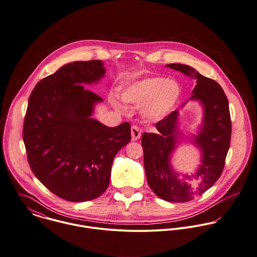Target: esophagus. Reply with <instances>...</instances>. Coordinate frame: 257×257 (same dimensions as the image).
<instances>
[{
	"mask_svg": "<svg viewBox=\"0 0 257 257\" xmlns=\"http://www.w3.org/2000/svg\"><path fill=\"white\" fill-rule=\"evenodd\" d=\"M131 136L133 141H137L141 137V129L138 126L133 125L131 127Z\"/></svg>",
	"mask_w": 257,
	"mask_h": 257,
	"instance_id": "esophagus-1",
	"label": "esophagus"
}]
</instances>
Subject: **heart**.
Masks as SVG:
<instances>
[{
    "instance_id": "heart-1",
    "label": "heart",
    "mask_w": 257,
    "mask_h": 257,
    "mask_svg": "<svg viewBox=\"0 0 257 257\" xmlns=\"http://www.w3.org/2000/svg\"><path fill=\"white\" fill-rule=\"evenodd\" d=\"M181 95L182 87L177 80L160 76L136 80L121 92L124 102L142 106L141 114L149 121H160L166 118L175 109ZM113 103L115 107L120 108L118 103Z\"/></svg>"
}]
</instances>
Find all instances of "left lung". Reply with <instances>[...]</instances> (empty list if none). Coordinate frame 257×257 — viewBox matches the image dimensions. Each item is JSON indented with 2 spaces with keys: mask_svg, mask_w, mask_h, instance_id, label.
<instances>
[{
  "mask_svg": "<svg viewBox=\"0 0 257 257\" xmlns=\"http://www.w3.org/2000/svg\"><path fill=\"white\" fill-rule=\"evenodd\" d=\"M167 67L197 80L190 100L199 101L204 109L202 123L192 139L201 151V164L190 175L172 167V154L182 138L176 110L156 124L157 133H143L144 167L149 187L159 198L186 203L203 195L220 177L230 144L231 121L228 100L216 81L186 64L171 63Z\"/></svg>",
  "mask_w": 257,
  "mask_h": 257,
  "instance_id": "8db88e82",
  "label": "left lung"
}]
</instances>
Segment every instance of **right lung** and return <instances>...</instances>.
Masks as SVG:
<instances>
[{"instance_id":"add662e5","label":"right lung","mask_w":257,"mask_h":257,"mask_svg":"<svg viewBox=\"0 0 257 257\" xmlns=\"http://www.w3.org/2000/svg\"><path fill=\"white\" fill-rule=\"evenodd\" d=\"M104 74L101 60L67 63L38 82L29 98L23 129L29 164L46 188L68 202L101 196L115 155L131 140L128 122L107 127L91 117L103 99L83 85Z\"/></svg>"}]
</instances>
